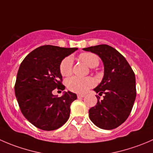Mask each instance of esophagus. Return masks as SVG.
Here are the masks:
<instances>
[{"label": "esophagus", "instance_id": "34e87169", "mask_svg": "<svg viewBox=\"0 0 153 153\" xmlns=\"http://www.w3.org/2000/svg\"><path fill=\"white\" fill-rule=\"evenodd\" d=\"M78 96V98L79 99V98H84L85 96H84V94H78V96Z\"/></svg>", "mask_w": 153, "mask_h": 153}]
</instances>
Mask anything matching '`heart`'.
Segmentation results:
<instances>
[{
	"label": "heart",
	"mask_w": 153,
	"mask_h": 153,
	"mask_svg": "<svg viewBox=\"0 0 153 153\" xmlns=\"http://www.w3.org/2000/svg\"><path fill=\"white\" fill-rule=\"evenodd\" d=\"M79 59L85 63L88 67L94 68L99 64V57L96 54L90 52L82 53L79 55ZM72 58L69 56L63 59L60 65V73L63 76H68L72 72ZM95 82L91 78H80L74 76L66 81V86L72 92L78 93H84L87 92L90 87L94 85Z\"/></svg>",
	"instance_id": "heart-1"
}]
</instances>
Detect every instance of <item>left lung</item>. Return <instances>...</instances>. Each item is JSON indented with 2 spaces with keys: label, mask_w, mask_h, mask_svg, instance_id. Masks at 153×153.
I'll use <instances>...</instances> for the list:
<instances>
[{
  "label": "left lung",
  "mask_w": 153,
  "mask_h": 153,
  "mask_svg": "<svg viewBox=\"0 0 153 153\" xmlns=\"http://www.w3.org/2000/svg\"><path fill=\"white\" fill-rule=\"evenodd\" d=\"M83 50L97 54L104 65L103 78L93 90L105 96L89 110V117L102 129L116 128L126 120L135 100L134 72L125 57L110 45H95Z\"/></svg>",
  "instance_id": "1"
}]
</instances>
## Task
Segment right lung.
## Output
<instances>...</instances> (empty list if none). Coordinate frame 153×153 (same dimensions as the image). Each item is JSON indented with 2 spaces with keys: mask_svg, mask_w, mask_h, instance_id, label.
Here are the masks:
<instances>
[{
  "mask_svg": "<svg viewBox=\"0 0 153 153\" xmlns=\"http://www.w3.org/2000/svg\"><path fill=\"white\" fill-rule=\"evenodd\" d=\"M77 49L43 45L31 51L19 66L15 85L16 99L25 117L38 128L55 130L69 119L70 105L77 95L64 91L58 97L52 91L57 87L65 89L60 63Z\"/></svg>",
  "mask_w": 153,
  "mask_h": 153,
  "instance_id": "1",
  "label": "right lung"
}]
</instances>
